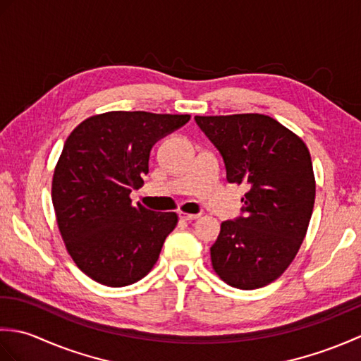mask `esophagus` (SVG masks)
Instances as JSON below:
<instances>
[{"instance_id": "34e87169", "label": "esophagus", "mask_w": 361, "mask_h": 361, "mask_svg": "<svg viewBox=\"0 0 361 361\" xmlns=\"http://www.w3.org/2000/svg\"><path fill=\"white\" fill-rule=\"evenodd\" d=\"M178 216H180V219H181V220L190 221V220H195V219L200 217V214H188V212H183V211H180V212H178Z\"/></svg>"}]
</instances>
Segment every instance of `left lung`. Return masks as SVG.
Returning a JSON list of instances; mask_svg holds the SVG:
<instances>
[{"mask_svg": "<svg viewBox=\"0 0 361 361\" xmlns=\"http://www.w3.org/2000/svg\"><path fill=\"white\" fill-rule=\"evenodd\" d=\"M195 122L224 158L226 180L250 186L243 216L224 221L211 247L214 271L235 288L268 286L287 270L307 233L315 203L307 145L259 113Z\"/></svg>", "mask_w": 361, "mask_h": 361, "instance_id": "1", "label": "left lung"}]
</instances>
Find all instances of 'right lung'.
Masks as SVG:
<instances>
[{
	"label": "right lung",
	"instance_id": "add662e5",
	"mask_svg": "<svg viewBox=\"0 0 361 361\" xmlns=\"http://www.w3.org/2000/svg\"><path fill=\"white\" fill-rule=\"evenodd\" d=\"M189 119L109 111L80 122L68 136L52 176V204L68 252L91 279L124 287L157 264L178 217L133 204L130 192L149 173L155 142Z\"/></svg>",
	"mask_w": 361,
	"mask_h": 361
}]
</instances>
